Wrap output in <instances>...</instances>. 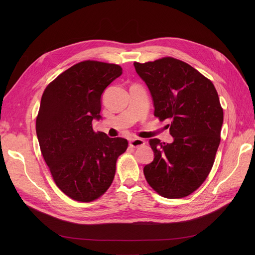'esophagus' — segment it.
<instances>
[{"instance_id":"obj_1","label":"esophagus","mask_w":255,"mask_h":255,"mask_svg":"<svg viewBox=\"0 0 255 255\" xmlns=\"http://www.w3.org/2000/svg\"><path fill=\"white\" fill-rule=\"evenodd\" d=\"M145 143V141L141 138H133L130 139L129 145L132 146V148H139V146H142Z\"/></svg>"}]
</instances>
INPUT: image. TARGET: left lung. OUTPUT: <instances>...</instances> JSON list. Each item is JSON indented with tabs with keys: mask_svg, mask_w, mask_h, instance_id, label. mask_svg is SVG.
<instances>
[{
	"mask_svg": "<svg viewBox=\"0 0 255 255\" xmlns=\"http://www.w3.org/2000/svg\"><path fill=\"white\" fill-rule=\"evenodd\" d=\"M151 93L154 116L169 120L171 143L150 139L154 160L143 167L146 182L161 196L182 198L210 173L220 143L223 110L210 79L173 58L134 63Z\"/></svg>",
	"mask_w": 255,
	"mask_h": 255,
	"instance_id": "left-lung-1",
	"label": "left lung"
}]
</instances>
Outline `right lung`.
Returning <instances> with one entry per match:
<instances>
[{
  "instance_id": "1",
  "label": "right lung",
  "mask_w": 255,
  "mask_h": 255,
  "mask_svg": "<svg viewBox=\"0 0 255 255\" xmlns=\"http://www.w3.org/2000/svg\"><path fill=\"white\" fill-rule=\"evenodd\" d=\"M123 73L116 64L84 61L60 74L43 92L36 120L40 150L53 181L77 202L90 203L112 185L118 157L128 141L95 132L101 95Z\"/></svg>"
}]
</instances>
